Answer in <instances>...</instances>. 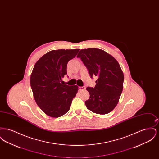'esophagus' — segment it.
Here are the masks:
<instances>
[{
  "label": "esophagus",
  "instance_id": "1",
  "mask_svg": "<svg viewBox=\"0 0 159 159\" xmlns=\"http://www.w3.org/2000/svg\"><path fill=\"white\" fill-rule=\"evenodd\" d=\"M85 87L84 86H79V90L82 91V90H84Z\"/></svg>",
  "mask_w": 159,
  "mask_h": 159
}]
</instances>
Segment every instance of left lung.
Wrapping results in <instances>:
<instances>
[{
	"label": "left lung",
	"instance_id": "1",
	"mask_svg": "<svg viewBox=\"0 0 159 159\" xmlns=\"http://www.w3.org/2000/svg\"><path fill=\"white\" fill-rule=\"evenodd\" d=\"M77 57L82 61L91 78L97 77L94 88H86L90 94L84 102L86 107L99 114L111 112L117 106L123 88L124 75L119 62L97 48L81 49Z\"/></svg>",
	"mask_w": 159,
	"mask_h": 159
}]
</instances>
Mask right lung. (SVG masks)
<instances>
[{
    "label": "right lung",
    "mask_w": 159,
    "mask_h": 159,
    "mask_svg": "<svg viewBox=\"0 0 159 159\" xmlns=\"http://www.w3.org/2000/svg\"><path fill=\"white\" fill-rule=\"evenodd\" d=\"M79 49L52 50L35 64L30 77V85L36 104L48 116L59 117L70 110L78 91L77 85L61 83L67 74L68 61L74 58Z\"/></svg>",
    "instance_id": "obj_1"
}]
</instances>
